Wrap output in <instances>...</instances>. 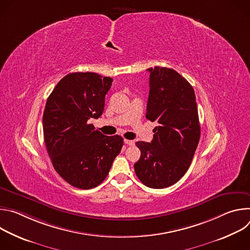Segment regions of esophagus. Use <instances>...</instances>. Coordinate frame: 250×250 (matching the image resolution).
<instances>
[{
	"instance_id": "1",
	"label": "esophagus",
	"mask_w": 250,
	"mask_h": 250,
	"mask_svg": "<svg viewBox=\"0 0 250 250\" xmlns=\"http://www.w3.org/2000/svg\"><path fill=\"white\" fill-rule=\"evenodd\" d=\"M124 141H125V145H127V146H134V141H133V140L125 139Z\"/></svg>"
}]
</instances>
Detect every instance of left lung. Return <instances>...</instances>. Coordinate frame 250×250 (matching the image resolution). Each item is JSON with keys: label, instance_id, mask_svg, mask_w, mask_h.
<instances>
[{"label": "left lung", "instance_id": "left-lung-1", "mask_svg": "<svg viewBox=\"0 0 250 250\" xmlns=\"http://www.w3.org/2000/svg\"><path fill=\"white\" fill-rule=\"evenodd\" d=\"M147 71L150 89L146 117L158 125L151 142L135 144L141 155L133 167L146 186L162 189L179 181L187 172L201 127L191 84L170 68L155 66Z\"/></svg>", "mask_w": 250, "mask_h": 250}]
</instances>
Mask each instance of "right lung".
I'll list each match as a JSON object with an SVG mask.
<instances>
[{"mask_svg":"<svg viewBox=\"0 0 250 250\" xmlns=\"http://www.w3.org/2000/svg\"><path fill=\"white\" fill-rule=\"evenodd\" d=\"M112 82L93 72L70 73L46 101L42 118L46 150L56 172L79 189L100 185L124 145L121 135H104L89 124L102 116Z\"/></svg>","mask_w":250,"mask_h":250,"instance_id":"obj_1","label":"right lung"}]
</instances>
